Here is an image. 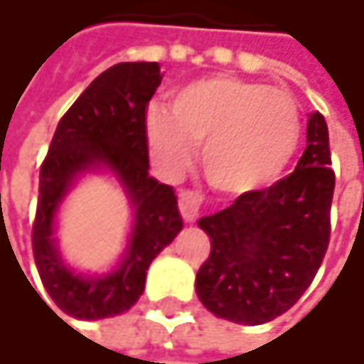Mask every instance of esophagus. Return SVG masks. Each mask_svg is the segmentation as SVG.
Here are the masks:
<instances>
[{
  "instance_id": "1",
  "label": "esophagus",
  "mask_w": 364,
  "mask_h": 364,
  "mask_svg": "<svg viewBox=\"0 0 364 364\" xmlns=\"http://www.w3.org/2000/svg\"><path fill=\"white\" fill-rule=\"evenodd\" d=\"M200 204H202V198L196 191L185 189V191L179 193V210H181V217L185 219V223H193L198 219Z\"/></svg>"
}]
</instances>
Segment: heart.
I'll use <instances>...</instances> for the list:
<instances>
[{"label": "heart", "mask_w": 364, "mask_h": 364, "mask_svg": "<svg viewBox=\"0 0 364 364\" xmlns=\"http://www.w3.org/2000/svg\"><path fill=\"white\" fill-rule=\"evenodd\" d=\"M151 158L168 173L202 145L206 181L230 196L255 193L280 179L301 134L295 101L276 88L238 77H204L173 95L171 109L145 113Z\"/></svg>", "instance_id": "b5f03b06"}]
</instances>
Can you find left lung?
Masks as SVG:
<instances>
[{
    "label": "left lung",
    "instance_id": "1",
    "mask_svg": "<svg viewBox=\"0 0 364 364\" xmlns=\"http://www.w3.org/2000/svg\"><path fill=\"white\" fill-rule=\"evenodd\" d=\"M328 166L327 122L314 111L306 151L287 179L198 221L210 238V255L196 274L208 312L236 325H263L306 293L328 247L335 189Z\"/></svg>",
    "mask_w": 364,
    "mask_h": 364
}]
</instances>
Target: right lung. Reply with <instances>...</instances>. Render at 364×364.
I'll list each match as a JSON object with an SVG mask.
<instances>
[{"instance_id":"1","label":"right lung","mask_w":364,"mask_h":364,"mask_svg":"<svg viewBox=\"0 0 364 364\" xmlns=\"http://www.w3.org/2000/svg\"><path fill=\"white\" fill-rule=\"evenodd\" d=\"M158 63H117L103 71L63 115L39 171L33 257L52 301L80 321L128 312L145 289L151 261L183 230L171 185L149 175L145 107L162 82ZM86 174H109L122 187L133 223L107 272H82L58 249V213Z\"/></svg>"}]
</instances>
